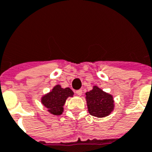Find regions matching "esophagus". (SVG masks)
Segmentation results:
<instances>
[{
	"instance_id": "esophagus-1",
	"label": "esophagus",
	"mask_w": 152,
	"mask_h": 152,
	"mask_svg": "<svg viewBox=\"0 0 152 152\" xmlns=\"http://www.w3.org/2000/svg\"><path fill=\"white\" fill-rule=\"evenodd\" d=\"M76 94L78 96H81L82 95V90L81 89H78V90H76Z\"/></svg>"
}]
</instances>
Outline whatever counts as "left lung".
<instances>
[{"label": "left lung", "instance_id": "1", "mask_svg": "<svg viewBox=\"0 0 152 152\" xmlns=\"http://www.w3.org/2000/svg\"><path fill=\"white\" fill-rule=\"evenodd\" d=\"M86 99L89 114L95 117L102 118L110 115L114 109L113 97L102 91L98 86L86 93Z\"/></svg>", "mask_w": 152, "mask_h": 152}]
</instances>
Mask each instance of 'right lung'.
<instances>
[{
  "instance_id": "1",
  "label": "right lung",
  "mask_w": 152,
  "mask_h": 152,
  "mask_svg": "<svg viewBox=\"0 0 152 152\" xmlns=\"http://www.w3.org/2000/svg\"><path fill=\"white\" fill-rule=\"evenodd\" d=\"M74 93L70 88L63 89L61 86L57 85L53 89L41 98V103L48 112L55 115H59L63 112V106L68 97H72Z\"/></svg>"
}]
</instances>
